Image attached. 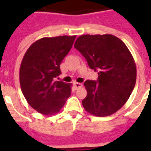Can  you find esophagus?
<instances>
[{"label": "esophagus", "instance_id": "obj_1", "mask_svg": "<svg viewBox=\"0 0 151 151\" xmlns=\"http://www.w3.org/2000/svg\"><path fill=\"white\" fill-rule=\"evenodd\" d=\"M74 88H75V90L78 89V88H80L82 87V84L81 83H78V82H76L74 83Z\"/></svg>", "mask_w": 151, "mask_h": 151}]
</instances>
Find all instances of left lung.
Wrapping results in <instances>:
<instances>
[{"instance_id": "8db88e82", "label": "left lung", "mask_w": 151, "mask_h": 151, "mask_svg": "<svg viewBox=\"0 0 151 151\" xmlns=\"http://www.w3.org/2000/svg\"><path fill=\"white\" fill-rule=\"evenodd\" d=\"M74 48L99 75L97 81L84 83L87 90V96L82 100L85 110L97 117L117 112L129 99L136 85V66L129 48L111 34L81 35Z\"/></svg>"}]
</instances>
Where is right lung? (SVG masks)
Listing matches in <instances>:
<instances>
[{"mask_svg":"<svg viewBox=\"0 0 151 151\" xmlns=\"http://www.w3.org/2000/svg\"><path fill=\"white\" fill-rule=\"evenodd\" d=\"M76 36L43 37L32 44L19 69V81L27 103L37 112L55 114L71 93V84L55 81L60 64L72 48Z\"/></svg>","mask_w":151,"mask_h":151,"instance_id":"right-lung-1","label":"right lung"}]
</instances>
